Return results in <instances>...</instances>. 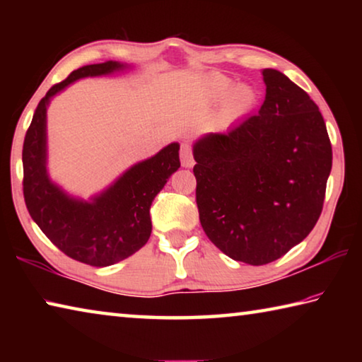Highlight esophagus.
Wrapping results in <instances>:
<instances>
[{"instance_id":"1","label":"esophagus","mask_w":362,"mask_h":362,"mask_svg":"<svg viewBox=\"0 0 362 362\" xmlns=\"http://www.w3.org/2000/svg\"><path fill=\"white\" fill-rule=\"evenodd\" d=\"M180 163L183 168H193V164H194L192 145H189L188 142H182V145H180Z\"/></svg>"}]
</instances>
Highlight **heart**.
Instances as JSON below:
<instances>
[{"instance_id":"heart-1","label":"heart","mask_w":362,"mask_h":362,"mask_svg":"<svg viewBox=\"0 0 362 362\" xmlns=\"http://www.w3.org/2000/svg\"><path fill=\"white\" fill-rule=\"evenodd\" d=\"M206 95L212 102L223 100V115L228 119H238L249 115L257 105V93L249 84L231 86V79L214 76L206 84Z\"/></svg>"}]
</instances>
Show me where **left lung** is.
<instances>
[{
	"instance_id": "left-lung-1",
	"label": "left lung",
	"mask_w": 362,
	"mask_h": 362,
	"mask_svg": "<svg viewBox=\"0 0 362 362\" xmlns=\"http://www.w3.org/2000/svg\"><path fill=\"white\" fill-rule=\"evenodd\" d=\"M262 75L259 115L193 145L201 226L223 254L249 265L278 260L310 235L332 169L316 103L281 71Z\"/></svg>"
}]
</instances>
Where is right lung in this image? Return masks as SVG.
<instances>
[{"instance_id":"obj_1","label":"right lung","mask_w":362,"mask_h":362,"mask_svg":"<svg viewBox=\"0 0 362 362\" xmlns=\"http://www.w3.org/2000/svg\"><path fill=\"white\" fill-rule=\"evenodd\" d=\"M126 66L108 60L71 71L69 78L54 84L40 100L23 140V198L30 216L54 246L73 260L90 267L113 265L145 246L151 235L153 199L180 168V145L174 142L155 156L134 164L113 185L90 201L73 198L49 179L46 169L49 102L79 78L110 75Z\"/></svg>"}]
</instances>
